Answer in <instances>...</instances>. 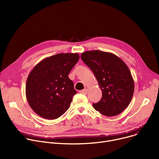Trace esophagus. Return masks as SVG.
Wrapping results in <instances>:
<instances>
[{
	"instance_id": "esophagus-1",
	"label": "esophagus",
	"mask_w": 159,
	"mask_h": 159,
	"mask_svg": "<svg viewBox=\"0 0 159 159\" xmlns=\"http://www.w3.org/2000/svg\"><path fill=\"white\" fill-rule=\"evenodd\" d=\"M88 92V89H82L81 91H80V93L82 94H84V95H86Z\"/></svg>"
}]
</instances>
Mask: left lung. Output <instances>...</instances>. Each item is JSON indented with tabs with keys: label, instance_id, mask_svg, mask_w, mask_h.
<instances>
[{
	"label": "left lung",
	"instance_id": "8db88e82",
	"mask_svg": "<svg viewBox=\"0 0 159 159\" xmlns=\"http://www.w3.org/2000/svg\"><path fill=\"white\" fill-rule=\"evenodd\" d=\"M80 57L102 91L101 101L93 104L95 110L107 116L122 113L129 104L135 88L127 65L116 55L98 50L84 52Z\"/></svg>",
	"mask_w": 159,
	"mask_h": 159
}]
</instances>
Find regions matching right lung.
Here are the masks:
<instances>
[{
  "instance_id": "1",
  "label": "right lung",
  "mask_w": 159,
  "mask_h": 159,
  "mask_svg": "<svg viewBox=\"0 0 159 159\" xmlns=\"http://www.w3.org/2000/svg\"><path fill=\"white\" fill-rule=\"evenodd\" d=\"M79 59L78 53H58L38 63L30 73L26 85L29 105L38 115L56 119L70 106L77 93L68 75Z\"/></svg>"
}]
</instances>
